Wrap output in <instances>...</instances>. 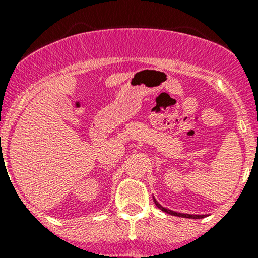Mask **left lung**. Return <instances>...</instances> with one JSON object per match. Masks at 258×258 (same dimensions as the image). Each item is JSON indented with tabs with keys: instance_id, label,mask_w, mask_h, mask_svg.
<instances>
[{
	"instance_id": "left-lung-1",
	"label": "left lung",
	"mask_w": 258,
	"mask_h": 258,
	"mask_svg": "<svg viewBox=\"0 0 258 258\" xmlns=\"http://www.w3.org/2000/svg\"><path fill=\"white\" fill-rule=\"evenodd\" d=\"M153 201H155V205L158 207L160 210H162L163 212L168 213V215H172V216H178V217H184V218H204L205 215H187V213H179V212H175V211H171V210H167L166 207L161 206L160 204H158L157 201H156L155 199H153Z\"/></svg>"
}]
</instances>
